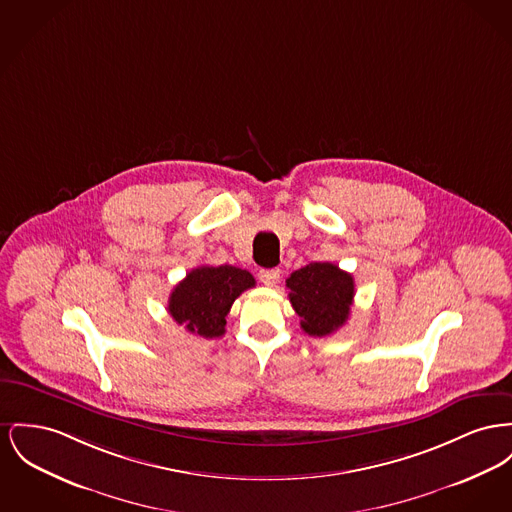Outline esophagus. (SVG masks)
<instances>
[{"label": "esophagus", "mask_w": 512, "mask_h": 512, "mask_svg": "<svg viewBox=\"0 0 512 512\" xmlns=\"http://www.w3.org/2000/svg\"><path fill=\"white\" fill-rule=\"evenodd\" d=\"M259 280L265 286H276V282L280 280V271L278 269H261L259 271Z\"/></svg>", "instance_id": "esophagus-1"}]
</instances>
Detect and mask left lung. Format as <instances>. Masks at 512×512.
Masks as SVG:
<instances>
[{
    "instance_id": "8db88e82",
    "label": "left lung",
    "mask_w": 512,
    "mask_h": 512,
    "mask_svg": "<svg viewBox=\"0 0 512 512\" xmlns=\"http://www.w3.org/2000/svg\"><path fill=\"white\" fill-rule=\"evenodd\" d=\"M290 301L309 336H329L350 317L354 301L352 274L332 263H309L286 280Z\"/></svg>"
}]
</instances>
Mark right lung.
Returning a JSON list of instances; mask_svg holds the SVG:
<instances>
[{"label": "right lung", "instance_id": "right-lung-1", "mask_svg": "<svg viewBox=\"0 0 512 512\" xmlns=\"http://www.w3.org/2000/svg\"><path fill=\"white\" fill-rule=\"evenodd\" d=\"M253 286V274L238 267H197L172 290L168 313L187 331L216 338L226 332V315L232 303Z\"/></svg>", "mask_w": 512, "mask_h": 512}]
</instances>
